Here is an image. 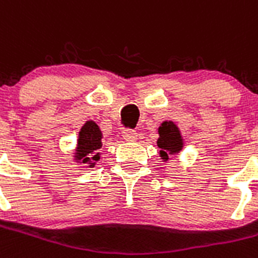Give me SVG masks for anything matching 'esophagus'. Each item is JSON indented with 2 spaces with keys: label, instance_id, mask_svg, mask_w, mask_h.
Returning <instances> with one entry per match:
<instances>
[{
  "label": "esophagus",
  "instance_id": "obj_1",
  "mask_svg": "<svg viewBox=\"0 0 258 258\" xmlns=\"http://www.w3.org/2000/svg\"><path fill=\"white\" fill-rule=\"evenodd\" d=\"M122 135H123V139L128 143L136 142V139H138V132H136L135 130H130V128L123 130Z\"/></svg>",
  "mask_w": 258,
  "mask_h": 258
}]
</instances>
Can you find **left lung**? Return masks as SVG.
Here are the masks:
<instances>
[{
    "label": "left lung",
    "instance_id": "left-lung-1",
    "mask_svg": "<svg viewBox=\"0 0 258 258\" xmlns=\"http://www.w3.org/2000/svg\"><path fill=\"white\" fill-rule=\"evenodd\" d=\"M158 140L157 147L160 148V156L163 161L169 160V156L176 154L183 149V138L178 126L171 120L165 122L158 127Z\"/></svg>",
    "mask_w": 258,
    "mask_h": 258
}]
</instances>
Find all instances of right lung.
I'll return each mask as SVG.
<instances>
[{
  "label": "right lung",
  "mask_w": 258,
  "mask_h": 258,
  "mask_svg": "<svg viewBox=\"0 0 258 258\" xmlns=\"http://www.w3.org/2000/svg\"><path fill=\"white\" fill-rule=\"evenodd\" d=\"M102 147V132L97 123L93 120H87L80 128L78 144L75 149L76 162L87 163L89 167H95L96 162L100 160Z\"/></svg>",
  "instance_id": "add662e5"
}]
</instances>
